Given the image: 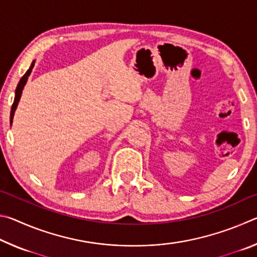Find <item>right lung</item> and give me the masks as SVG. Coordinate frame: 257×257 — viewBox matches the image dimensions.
I'll return each mask as SVG.
<instances>
[{"mask_svg":"<svg viewBox=\"0 0 257 257\" xmlns=\"http://www.w3.org/2000/svg\"><path fill=\"white\" fill-rule=\"evenodd\" d=\"M34 64H35V61H33L32 66H30V68L27 70V72L25 73V75L21 77V79L19 81L18 86H17V89H16V96H15V101H14V104H12V107H11V113H10V122L12 123V119H14V115H15V111L17 106H18V103L20 101V97H21V93H23V89L24 87L26 85V82H27L28 80V77L30 75V72H32L33 68H34Z\"/></svg>","mask_w":257,"mask_h":257,"instance_id":"obj_1","label":"right lung"}]
</instances>
